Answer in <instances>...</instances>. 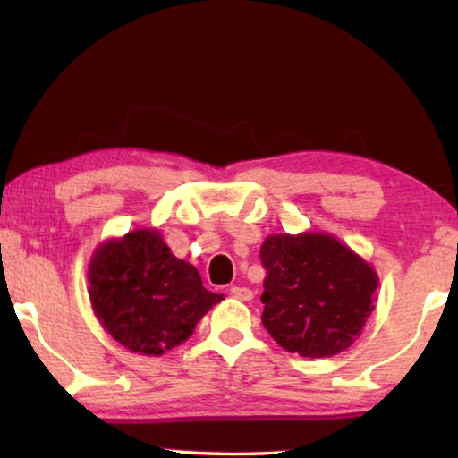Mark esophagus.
<instances>
[{
    "instance_id": "34e87169",
    "label": "esophagus",
    "mask_w": 458,
    "mask_h": 458,
    "mask_svg": "<svg viewBox=\"0 0 458 458\" xmlns=\"http://www.w3.org/2000/svg\"><path fill=\"white\" fill-rule=\"evenodd\" d=\"M230 294L234 299H238V301H250L254 297V293L248 289V286H232Z\"/></svg>"
}]
</instances>
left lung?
Returning a JSON list of instances; mask_svg holds the SVG:
<instances>
[{
    "label": "left lung",
    "mask_w": 458,
    "mask_h": 458,
    "mask_svg": "<svg viewBox=\"0 0 458 458\" xmlns=\"http://www.w3.org/2000/svg\"><path fill=\"white\" fill-rule=\"evenodd\" d=\"M260 260L262 325L283 350L331 358L360 337L374 311L377 275L350 246L323 232L273 234Z\"/></svg>",
    "instance_id": "left-lung-1"
}]
</instances>
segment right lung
<instances>
[{"instance_id":"add662e5","label":"right lung","mask_w":458,"mask_h":458,"mask_svg":"<svg viewBox=\"0 0 458 458\" xmlns=\"http://www.w3.org/2000/svg\"><path fill=\"white\" fill-rule=\"evenodd\" d=\"M89 297L103 329L133 353L164 355L183 344L222 294L174 257L157 230L100 244L89 265Z\"/></svg>"}]
</instances>
